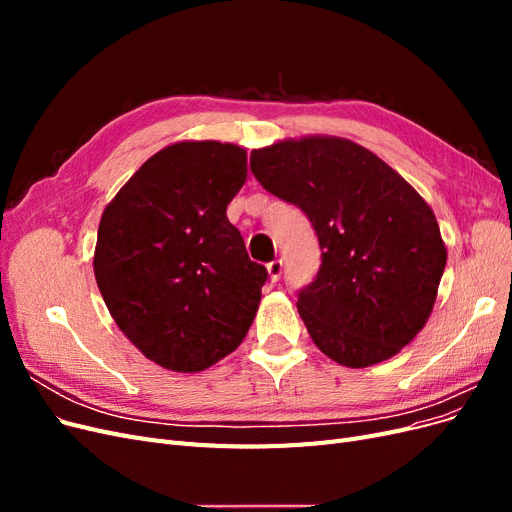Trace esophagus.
<instances>
[{"instance_id": "obj_1", "label": "esophagus", "mask_w": 512, "mask_h": 512, "mask_svg": "<svg viewBox=\"0 0 512 512\" xmlns=\"http://www.w3.org/2000/svg\"><path fill=\"white\" fill-rule=\"evenodd\" d=\"M282 269H284L282 260H271L269 265H267V271H269V280H271V282H277V280H280Z\"/></svg>"}]
</instances>
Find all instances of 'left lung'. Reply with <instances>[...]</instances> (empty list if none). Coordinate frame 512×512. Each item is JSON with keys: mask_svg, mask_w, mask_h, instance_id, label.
<instances>
[{"mask_svg": "<svg viewBox=\"0 0 512 512\" xmlns=\"http://www.w3.org/2000/svg\"><path fill=\"white\" fill-rule=\"evenodd\" d=\"M262 188L297 205L322 250L299 292L314 344L339 365L391 359L425 327L446 267L431 207L376 153L339 136L286 138L254 149Z\"/></svg>", "mask_w": 512, "mask_h": 512, "instance_id": "obj_1", "label": "left lung"}]
</instances>
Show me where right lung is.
I'll list each match as a JSON object with an SVG mask.
<instances>
[{"label": "right lung", "mask_w": 512, "mask_h": 512, "mask_svg": "<svg viewBox=\"0 0 512 512\" xmlns=\"http://www.w3.org/2000/svg\"><path fill=\"white\" fill-rule=\"evenodd\" d=\"M245 179L243 147L181 141L151 156L102 213V299L123 335L164 369L203 371L252 327L267 269L226 218Z\"/></svg>", "instance_id": "obj_1"}]
</instances>
